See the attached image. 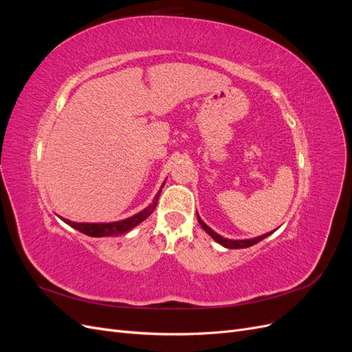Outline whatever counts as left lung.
Returning <instances> with one entry per match:
<instances>
[{"label": "left lung", "instance_id": "left-lung-1", "mask_svg": "<svg viewBox=\"0 0 352 352\" xmlns=\"http://www.w3.org/2000/svg\"><path fill=\"white\" fill-rule=\"evenodd\" d=\"M197 217H198V221H199V225H201V228L204 229L208 235L214 239L216 242H219L220 245H223V247H226V248H230V250H238V248H248V247H252V245H255L257 242H260V241H263L264 238H267L269 235H272V232H269V233H264V235H261V236H257V238H252V239H242V241H233V239H226V238H223V236H220L219 233H216L214 230L212 229H210L204 221H202L201 219H199V216L197 214Z\"/></svg>", "mask_w": 352, "mask_h": 352}]
</instances>
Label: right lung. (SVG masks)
<instances>
[{
  "label": "right lung",
  "instance_id": "obj_1",
  "mask_svg": "<svg viewBox=\"0 0 352 352\" xmlns=\"http://www.w3.org/2000/svg\"><path fill=\"white\" fill-rule=\"evenodd\" d=\"M163 186H164V184H163ZM160 192H162V190H158V194L155 195V198L153 199L151 204L148 206L145 210H142L141 212H138V214H135L129 219H124V220H120V221H113V223H76V221H70V220L63 219V217H61V220L66 221L67 225L72 226L73 229H76V230L85 233V235L92 236V238L122 235V233L129 232L131 229H133L135 226L140 225V223H142L148 216L151 214V212L157 207V201H158Z\"/></svg>",
  "mask_w": 352,
  "mask_h": 352
}]
</instances>
